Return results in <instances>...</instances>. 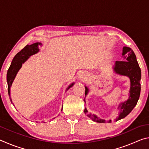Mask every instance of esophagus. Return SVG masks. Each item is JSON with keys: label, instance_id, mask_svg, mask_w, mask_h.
Segmentation results:
<instances>
[{"label": "esophagus", "instance_id": "34e87169", "mask_svg": "<svg viewBox=\"0 0 149 149\" xmlns=\"http://www.w3.org/2000/svg\"><path fill=\"white\" fill-rule=\"evenodd\" d=\"M79 79H80L81 80L84 81V80H85V79H87V75L85 74V73L82 72V73H81V74H79Z\"/></svg>", "mask_w": 149, "mask_h": 149}]
</instances>
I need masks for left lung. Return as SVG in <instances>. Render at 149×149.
I'll return each instance as SVG.
<instances>
[{"mask_svg":"<svg viewBox=\"0 0 149 149\" xmlns=\"http://www.w3.org/2000/svg\"><path fill=\"white\" fill-rule=\"evenodd\" d=\"M123 61H116L113 65V70L115 74L127 76L130 80V89L129 97L127 100L121 102L118 105V109L120 110L118 116L116 118V122L123 119L132 112L137 103L141 93V71L139 65L135 54L133 50L130 47H123L122 49ZM85 95L87 96L89 92V89L85 86ZM85 102V99H84ZM84 112L93 121L98 123H110L112 120H106L98 117L97 115L91 114L88 112L87 108L84 109Z\"/></svg>","mask_w":149,"mask_h":149,"instance_id":"1","label":"left lung"}]
</instances>
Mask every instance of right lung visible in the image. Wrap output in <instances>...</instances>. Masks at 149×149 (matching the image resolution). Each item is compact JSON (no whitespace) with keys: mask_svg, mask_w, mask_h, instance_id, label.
<instances>
[{"mask_svg":"<svg viewBox=\"0 0 149 149\" xmlns=\"http://www.w3.org/2000/svg\"><path fill=\"white\" fill-rule=\"evenodd\" d=\"M42 44L41 42H35V43L32 45H27L21 51H19L18 53L16 54V56L14 57L13 60H12V63L10 68L7 72V75H6V80H7V84H8V95L10 97V88L12 87V84L13 83L14 80L16 77V75L18 72L19 70L21 68L22 66V64L26 62L27 60L29 59V58L34 55L35 54L38 53L39 52V47ZM75 84V83H72L70 84L65 91L68 90L70 87H72L73 85ZM10 100L12 103L11 97H10ZM62 111V109L61 110ZM55 118H52V120L54 119Z\"/></svg>","mask_w":149,"mask_h":149,"instance_id":"add662e5","label":"right lung"}]
</instances>
